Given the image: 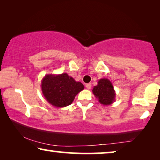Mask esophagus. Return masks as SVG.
Wrapping results in <instances>:
<instances>
[{
  "mask_svg": "<svg viewBox=\"0 0 160 160\" xmlns=\"http://www.w3.org/2000/svg\"><path fill=\"white\" fill-rule=\"evenodd\" d=\"M85 87H86V88L88 89V90H90V89L91 88V87H92L91 83H88V84H86V85H85Z\"/></svg>",
  "mask_w": 160,
  "mask_h": 160,
  "instance_id": "obj_1",
  "label": "esophagus"
}]
</instances>
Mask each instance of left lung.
I'll return each instance as SVG.
<instances>
[{
	"mask_svg": "<svg viewBox=\"0 0 160 160\" xmlns=\"http://www.w3.org/2000/svg\"><path fill=\"white\" fill-rule=\"evenodd\" d=\"M92 93L101 104L107 106L115 102V90L112 82L107 78L99 80L97 85L92 89Z\"/></svg>",
	"mask_w": 160,
	"mask_h": 160,
	"instance_id": "obj_1",
	"label": "left lung"
}]
</instances>
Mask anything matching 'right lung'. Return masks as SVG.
<instances>
[{
	"mask_svg": "<svg viewBox=\"0 0 160 160\" xmlns=\"http://www.w3.org/2000/svg\"><path fill=\"white\" fill-rule=\"evenodd\" d=\"M41 88L47 102L53 107L61 108L71 104L75 96L85 87L63 72L58 75L47 74L42 78Z\"/></svg>",
	"mask_w": 160,
	"mask_h": 160,
	"instance_id": "1",
	"label": "right lung"
}]
</instances>
